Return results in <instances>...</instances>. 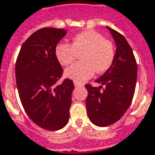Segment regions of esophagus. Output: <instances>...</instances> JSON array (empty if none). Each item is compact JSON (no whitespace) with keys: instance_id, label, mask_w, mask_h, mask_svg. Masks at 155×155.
Instances as JSON below:
<instances>
[{"instance_id":"34e87169","label":"esophagus","mask_w":155,"mask_h":155,"mask_svg":"<svg viewBox=\"0 0 155 155\" xmlns=\"http://www.w3.org/2000/svg\"><path fill=\"white\" fill-rule=\"evenodd\" d=\"M74 86H75V87H79V86H83V85H82V84H81V83H78V82H76V81L74 82Z\"/></svg>"}]
</instances>
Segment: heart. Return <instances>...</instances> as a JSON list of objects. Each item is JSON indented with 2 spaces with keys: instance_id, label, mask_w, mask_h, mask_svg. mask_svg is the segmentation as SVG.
<instances>
[{
  "instance_id": "obj_1",
  "label": "heart",
  "mask_w": 155,
  "mask_h": 155,
  "mask_svg": "<svg viewBox=\"0 0 155 155\" xmlns=\"http://www.w3.org/2000/svg\"><path fill=\"white\" fill-rule=\"evenodd\" d=\"M56 57L63 66L72 64L78 54L82 62H78L66 69L64 74L76 82H84L95 73L106 72L114 59V47L109 40L95 30H86L72 39L71 45L60 43L56 47Z\"/></svg>"
}]
</instances>
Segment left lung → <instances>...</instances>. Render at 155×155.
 Listing matches in <instances>:
<instances>
[{
  "mask_svg": "<svg viewBox=\"0 0 155 155\" xmlns=\"http://www.w3.org/2000/svg\"><path fill=\"white\" fill-rule=\"evenodd\" d=\"M107 29L116 45L113 64L95 81L101 86H85L88 91L87 115L94 125L101 127L115 123L126 113L134 96L137 76V65L129 43L116 30L108 26Z\"/></svg>",
  "mask_w": 155,
  "mask_h": 155,
  "instance_id": "1",
  "label": "left lung"
}]
</instances>
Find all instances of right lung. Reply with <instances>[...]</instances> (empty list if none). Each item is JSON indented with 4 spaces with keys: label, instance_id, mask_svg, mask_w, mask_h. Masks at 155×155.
<instances>
[{
    "label": "right lung",
    "instance_id": "add662e5",
    "mask_svg": "<svg viewBox=\"0 0 155 155\" xmlns=\"http://www.w3.org/2000/svg\"><path fill=\"white\" fill-rule=\"evenodd\" d=\"M67 34L63 29L42 28L29 36L20 49L15 66L17 87L25 112L38 126L58 130L67 125L74 86L69 79L56 85L63 68L56 47Z\"/></svg>",
    "mask_w": 155,
    "mask_h": 155
}]
</instances>
